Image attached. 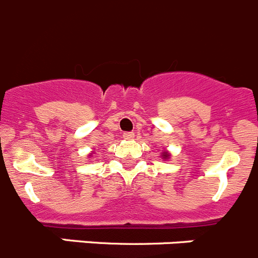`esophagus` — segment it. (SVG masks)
Returning <instances> with one entry per match:
<instances>
[{"label":"esophagus","instance_id":"esophagus-1","mask_svg":"<svg viewBox=\"0 0 258 258\" xmlns=\"http://www.w3.org/2000/svg\"><path fill=\"white\" fill-rule=\"evenodd\" d=\"M122 137H124L125 140H132L134 137V133L133 132H125V133L122 134Z\"/></svg>","mask_w":258,"mask_h":258}]
</instances>
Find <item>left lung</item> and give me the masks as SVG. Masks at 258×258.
Masks as SVG:
<instances>
[{"label": "left lung", "instance_id": "obj_1", "mask_svg": "<svg viewBox=\"0 0 258 258\" xmlns=\"http://www.w3.org/2000/svg\"><path fill=\"white\" fill-rule=\"evenodd\" d=\"M166 156H168V154H164V157H166Z\"/></svg>", "mask_w": 258, "mask_h": 258}]
</instances>
